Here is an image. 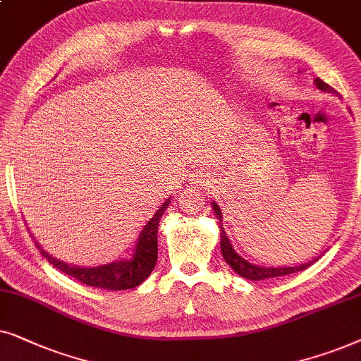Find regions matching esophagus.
<instances>
[{"mask_svg":"<svg viewBox=\"0 0 361 361\" xmlns=\"http://www.w3.org/2000/svg\"><path fill=\"white\" fill-rule=\"evenodd\" d=\"M190 181H191V185H195V186L209 185V173L203 170V168H198V170L191 171Z\"/></svg>","mask_w":361,"mask_h":361,"instance_id":"1","label":"esophagus"}]
</instances>
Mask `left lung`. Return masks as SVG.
Wrapping results in <instances>:
<instances>
[{
    "label": "left lung",
    "mask_w": 361,
    "mask_h": 361,
    "mask_svg": "<svg viewBox=\"0 0 361 361\" xmlns=\"http://www.w3.org/2000/svg\"><path fill=\"white\" fill-rule=\"evenodd\" d=\"M315 85L324 92H331L337 94L334 89L330 87L329 84H325L324 80L317 77L315 79ZM213 209L216 218H218V224H219V234H221V254H223L224 261L229 264L231 267L234 269V272H238L239 276L244 279H249V281H264V279H272V277H281V276H289V274L304 271L309 266H312L317 259H312V261L302 264V266H295V267H262V266H256V264L247 262L246 259H243L239 254L233 249V244H231L229 238L226 236V231L223 228V213H221L219 206L213 201Z\"/></svg>",
    "instance_id": "left-lung-1"
}]
</instances>
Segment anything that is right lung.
Wrapping results in <instances>:
<instances>
[{
  "instance_id": "add662e5",
  "label": "right lung",
  "mask_w": 361,
  "mask_h": 361,
  "mask_svg": "<svg viewBox=\"0 0 361 361\" xmlns=\"http://www.w3.org/2000/svg\"><path fill=\"white\" fill-rule=\"evenodd\" d=\"M168 204H170V198L158 208L157 213L152 216V219L145 224V228L142 229L135 246V252H133L132 259H127V261L110 262L99 267H77L52 257L51 254L42 251L37 243L36 246L41 249L42 256H44L52 266L67 274V276L75 277L77 281H80L85 286L100 287V289L107 290L133 289V287L140 286L142 282L150 276L153 267H155L158 259V223H160L161 216L168 208Z\"/></svg>"
}]
</instances>
